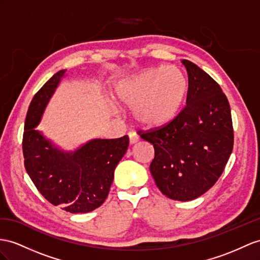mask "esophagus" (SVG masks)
I'll return each mask as SVG.
<instances>
[{
	"label": "esophagus",
	"mask_w": 260,
	"mask_h": 260,
	"mask_svg": "<svg viewBox=\"0 0 260 260\" xmlns=\"http://www.w3.org/2000/svg\"><path fill=\"white\" fill-rule=\"evenodd\" d=\"M128 137H129V143L131 144H136L139 141V137L136 134L135 132H129L128 133Z\"/></svg>",
	"instance_id": "34e87169"
}]
</instances>
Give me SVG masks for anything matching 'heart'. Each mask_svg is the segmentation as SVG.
<instances>
[{"instance_id":"1","label":"heart","mask_w":260,"mask_h":260,"mask_svg":"<svg viewBox=\"0 0 260 260\" xmlns=\"http://www.w3.org/2000/svg\"><path fill=\"white\" fill-rule=\"evenodd\" d=\"M188 93V80L177 67L150 68L126 79L115 89L116 103L134 110L139 125L158 128L178 116Z\"/></svg>"}]
</instances>
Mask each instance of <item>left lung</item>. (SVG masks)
<instances>
[{"label": "left lung", "mask_w": 260, "mask_h": 260, "mask_svg": "<svg viewBox=\"0 0 260 260\" xmlns=\"http://www.w3.org/2000/svg\"><path fill=\"white\" fill-rule=\"evenodd\" d=\"M188 71L187 105L162 127L141 135L152 144L150 172L167 198L190 201L205 193L221 177L234 145L229 100L201 68L183 59Z\"/></svg>", "instance_id": "left-lung-1"}]
</instances>
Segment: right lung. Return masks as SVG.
Returning a JSON list of instances; mask_svg holds the SVG:
<instances>
[{
    "label": "right lung",
    "instance_id": "1",
    "mask_svg": "<svg viewBox=\"0 0 260 260\" xmlns=\"http://www.w3.org/2000/svg\"><path fill=\"white\" fill-rule=\"evenodd\" d=\"M64 72L55 73L31 100L23 135L24 165L48 202L70 213H88L108 198L114 170L127 150L129 139L127 135L92 139L75 151L64 152L35 129Z\"/></svg>",
    "mask_w": 260,
    "mask_h": 260
}]
</instances>
